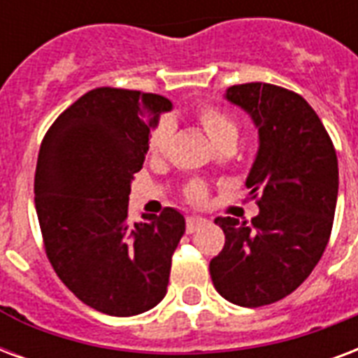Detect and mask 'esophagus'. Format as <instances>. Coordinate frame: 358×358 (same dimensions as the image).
I'll list each match as a JSON object with an SVG mask.
<instances>
[{
  "mask_svg": "<svg viewBox=\"0 0 358 358\" xmlns=\"http://www.w3.org/2000/svg\"><path fill=\"white\" fill-rule=\"evenodd\" d=\"M204 225H208V220L203 217V215H189L187 217V233H195Z\"/></svg>",
  "mask_w": 358,
  "mask_h": 358,
  "instance_id": "1",
  "label": "esophagus"
}]
</instances>
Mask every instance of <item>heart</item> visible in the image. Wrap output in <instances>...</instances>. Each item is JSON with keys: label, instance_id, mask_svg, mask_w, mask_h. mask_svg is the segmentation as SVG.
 I'll return each mask as SVG.
<instances>
[{"label": "heart", "instance_id": "obj_1", "mask_svg": "<svg viewBox=\"0 0 358 358\" xmlns=\"http://www.w3.org/2000/svg\"><path fill=\"white\" fill-rule=\"evenodd\" d=\"M199 122L206 131V135L210 136V141L215 146H222V144H231L236 143L238 138V125L234 122L227 113H223L222 108H217L214 105H203L197 110ZM169 136H171V127L169 124H161L157 129L152 133L148 141V152L152 155H161L167 148ZM185 195L189 199L191 203H201L206 197V189L203 184H189L185 189Z\"/></svg>", "mask_w": 358, "mask_h": 358}]
</instances>
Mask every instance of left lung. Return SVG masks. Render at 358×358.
Returning <instances> with one entry per match:
<instances>
[{
    "instance_id": "obj_1",
    "label": "left lung",
    "mask_w": 358,
    "mask_h": 358,
    "mask_svg": "<svg viewBox=\"0 0 358 358\" xmlns=\"http://www.w3.org/2000/svg\"><path fill=\"white\" fill-rule=\"evenodd\" d=\"M225 99L244 108L259 129L245 178L257 197L252 223L215 217L225 245L210 261L217 293L257 308L282 300L304 282L329 244L338 199L336 150L306 99L280 86H231Z\"/></svg>"
}]
</instances>
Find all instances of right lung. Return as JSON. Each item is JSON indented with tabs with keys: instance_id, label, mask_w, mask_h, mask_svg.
<instances>
[{
	"instance_id": "obj_1",
	"label": "right lung",
	"mask_w": 358,
	"mask_h": 358,
	"mask_svg": "<svg viewBox=\"0 0 358 358\" xmlns=\"http://www.w3.org/2000/svg\"><path fill=\"white\" fill-rule=\"evenodd\" d=\"M171 108L157 94L92 90L59 114L41 144L35 210L48 261L84 304L106 315H138L167 294L184 215L165 208L131 225L127 210L150 131Z\"/></svg>"
}]
</instances>
